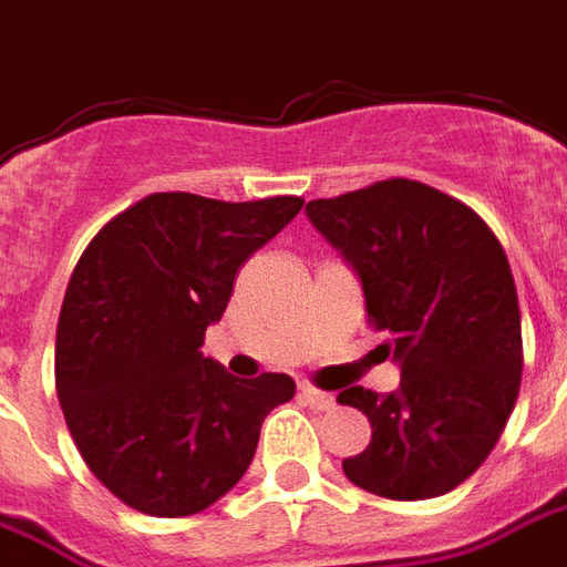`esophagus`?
Instances as JSON below:
<instances>
[{
	"mask_svg": "<svg viewBox=\"0 0 567 567\" xmlns=\"http://www.w3.org/2000/svg\"><path fill=\"white\" fill-rule=\"evenodd\" d=\"M300 398H303L312 410H331V406L337 404V401H333V394L319 392V389H312V385H307V382L300 385Z\"/></svg>",
	"mask_w": 567,
	"mask_h": 567,
	"instance_id": "esophagus-1",
	"label": "esophagus"
}]
</instances>
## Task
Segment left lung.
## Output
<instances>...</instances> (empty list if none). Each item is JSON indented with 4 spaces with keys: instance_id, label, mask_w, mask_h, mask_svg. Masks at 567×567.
<instances>
[{
    "instance_id": "8db88e82",
    "label": "left lung",
    "mask_w": 567,
    "mask_h": 567,
    "mask_svg": "<svg viewBox=\"0 0 567 567\" xmlns=\"http://www.w3.org/2000/svg\"><path fill=\"white\" fill-rule=\"evenodd\" d=\"M364 291L370 324L401 385L340 392L370 419L368 450L343 462L355 486L422 501L462 486L492 446L519 394L523 324L511 264L488 224L455 197L389 178L307 203Z\"/></svg>"
}]
</instances>
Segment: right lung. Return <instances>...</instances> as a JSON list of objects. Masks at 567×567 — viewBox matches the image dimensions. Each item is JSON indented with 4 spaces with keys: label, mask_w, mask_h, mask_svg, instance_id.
Masks as SVG:
<instances>
[{
    "label": "right lung",
    "mask_w": 567,
    "mask_h": 567,
    "mask_svg": "<svg viewBox=\"0 0 567 567\" xmlns=\"http://www.w3.org/2000/svg\"><path fill=\"white\" fill-rule=\"evenodd\" d=\"M303 206L151 194L105 224L69 279L56 324V398L96 480L148 516L227 495L295 380H236L206 358L236 270Z\"/></svg>",
    "instance_id": "1"
}]
</instances>
